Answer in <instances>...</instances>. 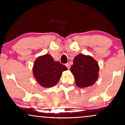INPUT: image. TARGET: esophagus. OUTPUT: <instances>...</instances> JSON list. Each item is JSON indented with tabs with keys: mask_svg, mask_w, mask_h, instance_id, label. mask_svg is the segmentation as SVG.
<instances>
[{
	"mask_svg": "<svg viewBox=\"0 0 125 125\" xmlns=\"http://www.w3.org/2000/svg\"><path fill=\"white\" fill-rule=\"evenodd\" d=\"M66 67H67V69H69L70 67H71V65H70V64L69 63H67L66 64Z\"/></svg>",
	"mask_w": 125,
	"mask_h": 125,
	"instance_id": "obj_1",
	"label": "esophagus"
}]
</instances>
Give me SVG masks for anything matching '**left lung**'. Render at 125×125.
Segmentation results:
<instances>
[{
	"instance_id": "left-lung-1",
	"label": "left lung",
	"mask_w": 125,
	"mask_h": 125,
	"mask_svg": "<svg viewBox=\"0 0 125 125\" xmlns=\"http://www.w3.org/2000/svg\"><path fill=\"white\" fill-rule=\"evenodd\" d=\"M70 71L74 75L77 86L87 87L93 85L96 81L99 66L92 56L79 54L74 58Z\"/></svg>"
}]
</instances>
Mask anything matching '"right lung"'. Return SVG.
I'll use <instances>...</instances> for the list:
<instances>
[{"label":"right lung","mask_w":125,"mask_h":125,"mask_svg":"<svg viewBox=\"0 0 125 125\" xmlns=\"http://www.w3.org/2000/svg\"><path fill=\"white\" fill-rule=\"evenodd\" d=\"M67 67L59 62L54 61L51 54L38 57L33 67V73L36 81L44 87H51L58 83L62 72Z\"/></svg>","instance_id":"right-lung-1"}]
</instances>
